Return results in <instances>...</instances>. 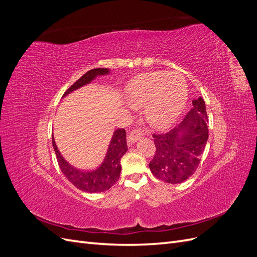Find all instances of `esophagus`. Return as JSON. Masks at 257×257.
<instances>
[{
  "instance_id": "esophagus-1",
  "label": "esophagus",
  "mask_w": 257,
  "mask_h": 257,
  "mask_svg": "<svg viewBox=\"0 0 257 257\" xmlns=\"http://www.w3.org/2000/svg\"><path fill=\"white\" fill-rule=\"evenodd\" d=\"M142 137H143V134L139 131H137V130L132 131L127 136V142L130 145H133V144L137 143L138 141H141Z\"/></svg>"
}]
</instances>
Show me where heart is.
I'll list each match as a JSON object with an SVG mask.
<instances>
[{"mask_svg":"<svg viewBox=\"0 0 257 257\" xmlns=\"http://www.w3.org/2000/svg\"><path fill=\"white\" fill-rule=\"evenodd\" d=\"M128 103L146 106L147 119L152 125L163 127L175 121L183 110L188 88L179 74L154 72L137 77L126 88Z\"/></svg>","mask_w":257,"mask_h":257,"instance_id":"heart-1","label":"heart"}]
</instances>
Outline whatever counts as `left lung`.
I'll return each mask as SVG.
<instances>
[{
  "mask_svg": "<svg viewBox=\"0 0 257 257\" xmlns=\"http://www.w3.org/2000/svg\"><path fill=\"white\" fill-rule=\"evenodd\" d=\"M193 107L183 121L165 134H154L157 151L149 163L151 173L167 183H181L195 173L208 141L205 100H192Z\"/></svg>",
  "mask_w": 257,
  "mask_h": 257,
  "instance_id": "obj_1",
  "label": "left lung"
}]
</instances>
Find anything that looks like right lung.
<instances>
[{
    "instance_id": "right-lung-1",
    "label": "right lung",
    "mask_w": 257,
    "mask_h": 257,
    "mask_svg": "<svg viewBox=\"0 0 257 257\" xmlns=\"http://www.w3.org/2000/svg\"><path fill=\"white\" fill-rule=\"evenodd\" d=\"M110 74V69L108 68H93L85 73L83 76L77 80L71 88H69L63 97L68 95L76 90H78L84 85L91 83L99 76H105ZM52 146L54 152L57 155L60 169L66 177L67 180L79 189L87 193H98L109 190L111 186L119 180L121 173V158L127 151L126 145V133L124 128H118L113 132V135L108 145V149L105 154V158L100 165L95 169L79 170L73 167L65 159L62 157L58 147L52 136Z\"/></svg>"
}]
</instances>
